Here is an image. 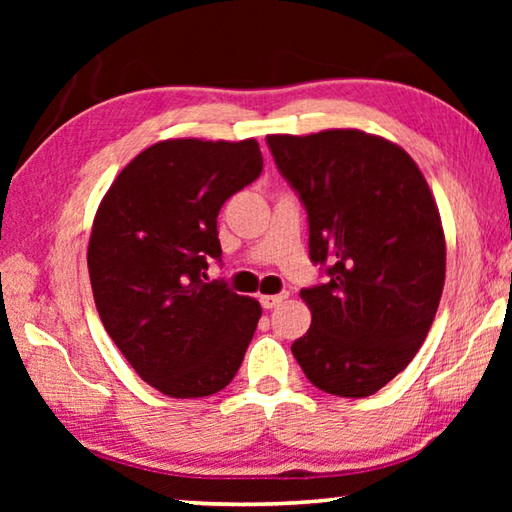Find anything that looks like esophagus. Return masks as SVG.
<instances>
[{
    "instance_id": "esophagus-1",
    "label": "esophagus",
    "mask_w": 512,
    "mask_h": 512,
    "mask_svg": "<svg viewBox=\"0 0 512 512\" xmlns=\"http://www.w3.org/2000/svg\"><path fill=\"white\" fill-rule=\"evenodd\" d=\"M284 300H287V293H273V296H262V298H259V302H262L264 309L280 307Z\"/></svg>"
}]
</instances>
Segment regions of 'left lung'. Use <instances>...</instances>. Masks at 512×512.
Listing matches in <instances>:
<instances>
[{
    "label": "left lung",
    "mask_w": 512,
    "mask_h": 512,
    "mask_svg": "<svg viewBox=\"0 0 512 512\" xmlns=\"http://www.w3.org/2000/svg\"><path fill=\"white\" fill-rule=\"evenodd\" d=\"M309 216V257L329 280L302 289L311 327L291 345L316 388L368 397L409 366L445 287V232L402 146L357 128L266 135Z\"/></svg>",
    "instance_id": "obj_1"
}]
</instances>
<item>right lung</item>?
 Returning a JSON list of instances; mask_svg holds the SVG:
<instances>
[{"label":"right lung","mask_w":512,"mask_h":512,"mask_svg":"<svg viewBox=\"0 0 512 512\" xmlns=\"http://www.w3.org/2000/svg\"><path fill=\"white\" fill-rule=\"evenodd\" d=\"M259 144L164 140L119 171L94 216L88 268L99 318L146 384L178 400L237 375L262 307L221 282L216 216L262 173Z\"/></svg>","instance_id":"right-lung-1"}]
</instances>
